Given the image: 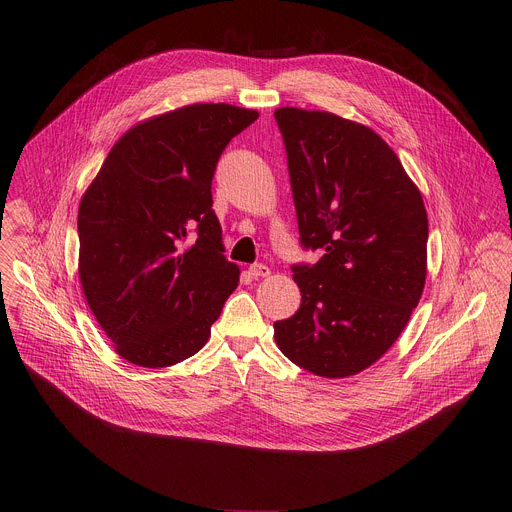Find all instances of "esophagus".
<instances>
[{"mask_svg": "<svg viewBox=\"0 0 512 512\" xmlns=\"http://www.w3.org/2000/svg\"><path fill=\"white\" fill-rule=\"evenodd\" d=\"M249 273L257 279V277H267L271 271H269V267H267V265H263V263H255V265H251V267H249Z\"/></svg>", "mask_w": 512, "mask_h": 512, "instance_id": "34e87169", "label": "esophagus"}]
</instances>
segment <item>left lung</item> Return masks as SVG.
Listing matches in <instances>:
<instances>
[{
  "label": "left lung",
  "mask_w": 512,
  "mask_h": 512,
  "mask_svg": "<svg viewBox=\"0 0 512 512\" xmlns=\"http://www.w3.org/2000/svg\"><path fill=\"white\" fill-rule=\"evenodd\" d=\"M300 243V310L273 324L279 350L326 379L377 362L407 326L427 273V212L399 158L373 129L326 111L281 107Z\"/></svg>",
  "instance_id": "obj_1"
}]
</instances>
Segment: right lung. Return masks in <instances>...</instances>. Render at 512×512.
<instances>
[{
  "label": "right lung",
  "mask_w": 512,
  "mask_h": 512,
  "mask_svg": "<svg viewBox=\"0 0 512 512\" xmlns=\"http://www.w3.org/2000/svg\"><path fill=\"white\" fill-rule=\"evenodd\" d=\"M259 117L196 103L131 127L79 206V277L115 350L162 369L196 354L237 289L212 178L229 141Z\"/></svg>",
  "instance_id": "add662e5"
}]
</instances>
